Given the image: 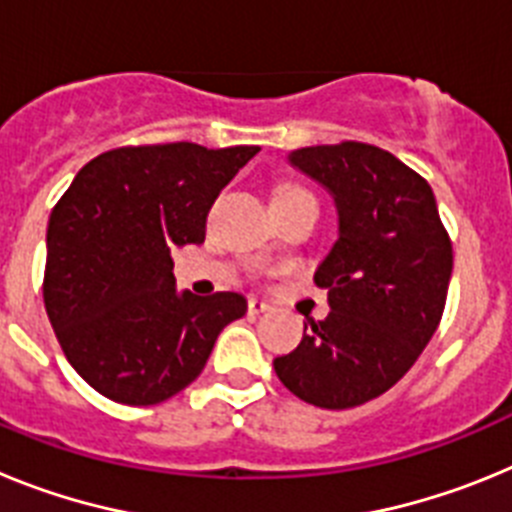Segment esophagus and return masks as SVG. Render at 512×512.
I'll return each mask as SVG.
<instances>
[{
    "instance_id": "1",
    "label": "esophagus",
    "mask_w": 512,
    "mask_h": 512,
    "mask_svg": "<svg viewBox=\"0 0 512 512\" xmlns=\"http://www.w3.org/2000/svg\"><path fill=\"white\" fill-rule=\"evenodd\" d=\"M269 307V302L259 300V297H248V315H261V312H266Z\"/></svg>"
}]
</instances>
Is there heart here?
<instances>
[{
	"label": "heart",
	"instance_id": "b5f03b06",
	"mask_svg": "<svg viewBox=\"0 0 512 512\" xmlns=\"http://www.w3.org/2000/svg\"><path fill=\"white\" fill-rule=\"evenodd\" d=\"M305 194V189L295 187V184H279L274 194H271V200H289V197H305Z\"/></svg>",
	"mask_w": 512,
	"mask_h": 512
}]
</instances>
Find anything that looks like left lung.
Returning a JSON list of instances; mask_svg holds the SVG:
<instances>
[{
  "label": "left lung",
  "instance_id": "1",
  "mask_svg": "<svg viewBox=\"0 0 512 512\" xmlns=\"http://www.w3.org/2000/svg\"><path fill=\"white\" fill-rule=\"evenodd\" d=\"M333 197L338 238L315 271L330 312L274 359L292 395L328 410L374 400L408 374L433 338L454 253L423 176L366 143L287 156Z\"/></svg>",
  "mask_w": 512,
  "mask_h": 512
}]
</instances>
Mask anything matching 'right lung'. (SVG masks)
I'll use <instances>...</instances> for the list:
<instances>
[{"mask_svg": "<svg viewBox=\"0 0 512 512\" xmlns=\"http://www.w3.org/2000/svg\"><path fill=\"white\" fill-rule=\"evenodd\" d=\"M259 146L115 148L81 166L48 220L43 300L63 354L99 395L156 405L200 377L246 297L176 292L171 248L205 241L217 194Z\"/></svg>", "mask_w": 512, "mask_h": 512, "instance_id": "right-lung-1", "label": "right lung"}]
</instances>
